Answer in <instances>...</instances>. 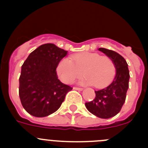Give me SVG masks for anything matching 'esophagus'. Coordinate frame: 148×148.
<instances>
[{
	"label": "esophagus",
	"mask_w": 148,
	"mask_h": 148,
	"mask_svg": "<svg viewBox=\"0 0 148 148\" xmlns=\"http://www.w3.org/2000/svg\"><path fill=\"white\" fill-rule=\"evenodd\" d=\"M73 90H83V88H82V87H73Z\"/></svg>",
	"instance_id": "esophagus-1"
}]
</instances>
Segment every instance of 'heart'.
<instances>
[{
    "mask_svg": "<svg viewBox=\"0 0 148 148\" xmlns=\"http://www.w3.org/2000/svg\"><path fill=\"white\" fill-rule=\"evenodd\" d=\"M61 80L70 84L83 75L85 82L95 87H102L112 81L116 73L113 61L99 53H82L72 58H64L57 69Z\"/></svg>",
    "mask_w": 148,
    "mask_h": 148,
    "instance_id": "heart-1",
    "label": "heart"
}]
</instances>
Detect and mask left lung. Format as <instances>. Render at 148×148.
<instances>
[{
    "mask_svg": "<svg viewBox=\"0 0 148 148\" xmlns=\"http://www.w3.org/2000/svg\"><path fill=\"white\" fill-rule=\"evenodd\" d=\"M99 50L113 60L116 74L108 87L95 91V99L86 102L85 106L89 112L99 118L109 119L118 114L125 103L130 73L127 64L121 55L105 48H99Z\"/></svg>",
    "mask_w": 148,
    "mask_h": 148,
    "instance_id": "obj_1",
    "label": "left lung"
}]
</instances>
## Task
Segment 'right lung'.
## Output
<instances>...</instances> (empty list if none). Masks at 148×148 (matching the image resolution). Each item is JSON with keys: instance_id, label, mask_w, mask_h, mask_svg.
<instances>
[{"instance_id": "right-lung-1", "label": "right lung", "mask_w": 148, "mask_h": 148, "mask_svg": "<svg viewBox=\"0 0 148 148\" xmlns=\"http://www.w3.org/2000/svg\"><path fill=\"white\" fill-rule=\"evenodd\" d=\"M67 51L53 44L40 46L29 55L21 66L19 96L23 108L35 117L58 110L73 87L60 82L56 68Z\"/></svg>"}]
</instances>
